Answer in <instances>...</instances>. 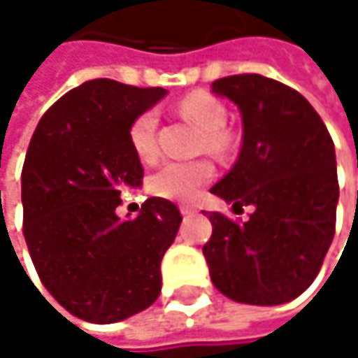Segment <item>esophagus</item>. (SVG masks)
<instances>
[{
	"instance_id": "1",
	"label": "esophagus",
	"mask_w": 358,
	"mask_h": 358,
	"mask_svg": "<svg viewBox=\"0 0 358 358\" xmlns=\"http://www.w3.org/2000/svg\"><path fill=\"white\" fill-rule=\"evenodd\" d=\"M180 213L182 215H192V213H196V207H192V205H180Z\"/></svg>"
}]
</instances>
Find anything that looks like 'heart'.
<instances>
[{
    "label": "heart",
    "instance_id": "obj_1",
    "mask_svg": "<svg viewBox=\"0 0 358 358\" xmlns=\"http://www.w3.org/2000/svg\"><path fill=\"white\" fill-rule=\"evenodd\" d=\"M178 113L188 122L203 128L199 149L226 157L234 149V134L228 124L226 106L205 91H194L178 101ZM157 126L159 117L153 109L138 113L128 126V145L143 162L157 155ZM213 178V166L207 159L168 162L149 176V190L155 196L170 201H192L201 186Z\"/></svg>",
    "mask_w": 358,
    "mask_h": 358
}]
</instances>
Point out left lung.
I'll list each match as a JSON object with an SVG mask.
<instances>
[{"instance_id": "8db88e82", "label": "left lung", "mask_w": 358, "mask_h": 358, "mask_svg": "<svg viewBox=\"0 0 358 358\" xmlns=\"http://www.w3.org/2000/svg\"><path fill=\"white\" fill-rule=\"evenodd\" d=\"M243 113V149L211 192L247 222L211 211L203 247L213 286L247 305H282L317 278L336 232L334 141L313 106L294 89L234 74L211 85Z\"/></svg>"}]
</instances>
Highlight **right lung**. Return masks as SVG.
I'll use <instances>...</instances> for the list:
<instances>
[{
	"label": "right lung",
	"instance_id": "1",
	"mask_svg": "<svg viewBox=\"0 0 358 358\" xmlns=\"http://www.w3.org/2000/svg\"><path fill=\"white\" fill-rule=\"evenodd\" d=\"M166 89L87 80L43 113L22 166L24 241L51 296L74 317L122 322L162 292V259L182 222L159 196L120 220L126 188L143 184L128 145L130 122Z\"/></svg>",
	"mask_w": 358,
	"mask_h": 358
}]
</instances>
